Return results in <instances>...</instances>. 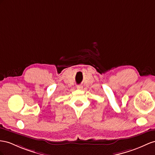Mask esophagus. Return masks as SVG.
<instances>
[{"mask_svg":"<svg viewBox=\"0 0 155 155\" xmlns=\"http://www.w3.org/2000/svg\"><path fill=\"white\" fill-rule=\"evenodd\" d=\"M77 89H82V86H81V85H78V86H77Z\"/></svg>","mask_w":155,"mask_h":155,"instance_id":"esophagus-1","label":"esophagus"}]
</instances>
